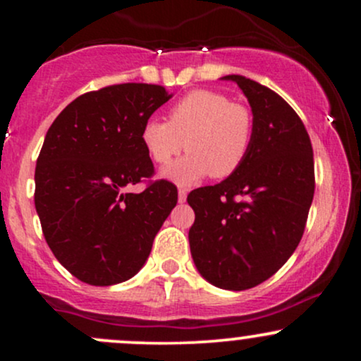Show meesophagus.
Instances as JSON below:
<instances>
[{"label": "esophagus", "mask_w": 361, "mask_h": 361, "mask_svg": "<svg viewBox=\"0 0 361 361\" xmlns=\"http://www.w3.org/2000/svg\"><path fill=\"white\" fill-rule=\"evenodd\" d=\"M186 195H188V190L186 188L178 190V200H180V204H183V202L186 200Z\"/></svg>", "instance_id": "obj_1"}]
</instances>
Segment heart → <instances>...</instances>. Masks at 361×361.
<instances>
[{"mask_svg": "<svg viewBox=\"0 0 361 361\" xmlns=\"http://www.w3.org/2000/svg\"><path fill=\"white\" fill-rule=\"evenodd\" d=\"M255 137V117L243 103L214 90H193L171 106L168 122L151 118L140 139L156 164H168L186 147L188 156L163 169L166 180L193 185L207 175L226 178L241 168Z\"/></svg>", "mask_w": 361, "mask_h": 361, "instance_id": "heart-1", "label": "heart"}]
</instances>
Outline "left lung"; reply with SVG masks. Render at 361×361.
<instances>
[{
	"label": "left lung",
	"mask_w": 361,
	"mask_h": 361,
	"mask_svg": "<svg viewBox=\"0 0 361 361\" xmlns=\"http://www.w3.org/2000/svg\"><path fill=\"white\" fill-rule=\"evenodd\" d=\"M222 80L250 102L255 137L238 171L188 195V239L209 283L246 290L275 275L299 246L316 188L314 154L304 123L280 94L239 74Z\"/></svg>",
	"instance_id": "left-lung-1"
}]
</instances>
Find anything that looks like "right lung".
<instances>
[{
    "instance_id": "right-lung-1",
    "label": "right lung",
    "mask_w": 361,
    "mask_h": 361,
    "mask_svg": "<svg viewBox=\"0 0 361 361\" xmlns=\"http://www.w3.org/2000/svg\"><path fill=\"white\" fill-rule=\"evenodd\" d=\"M173 94L126 82L81 94L57 115L35 168V209L57 261L88 285L122 283L144 267L175 209L166 180L128 193L154 173L140 132Z\"/></svg>"
}]
</instances>
